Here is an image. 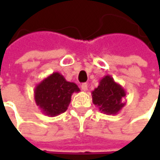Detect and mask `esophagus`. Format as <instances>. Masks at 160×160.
Listing matches in <instances>:
<instances>
[{
	"label": "esophagus",
	"instance_id": "34e87169",
	"mask_svg": "<svg viewBox=\"0 0 160 160\" xmlns=\"http://www.w3.org/2000/svg\"><path fill=\"white\" fill-rule=\"evenodd\" d=\"M81 88H82L83 91H87V90H88V84L86 83H82V84H81Z\"/></svg>",
	"mask_w": 160,
	"mask_h": 160
}]
</instances>
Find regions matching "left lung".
Masks as SVG:
<instances>
[{
    "label": "left lung",
    "instance_id": "8db88e82",
    "mask_svg": "<svg viewBox=\"0 0 160 160\" xmlns=\"http://www.w3.org/2000/svg\"><path fill=\"white\" fill-rule=\"evenodd\" d=\"M126 95L125 89L110 76H105L101 79L98 87L92 92V103L106 115L118 113L126 105L124 102Z\"/></svg>",
    "mask_w": 160,
    "mask_h": 160
}]
</instances>
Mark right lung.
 Here are the masks:
<instances>
[{"label": "right lung", "instance_id": "1", "mask_svg": "<svg viewBox=\"0 0 160 160\" xmlns=\"http://www.w3.org/2000/svg\"><path fill=\"white\" fill-rule=\"evenodd\" d=\"M80 92L75 83L68 82L58 72L41 81L34 88V101L41 111L49 117L65 112L74 92Z\"/></svg>", "mask_w": 160, "mask_h": 160}]
</instances>
